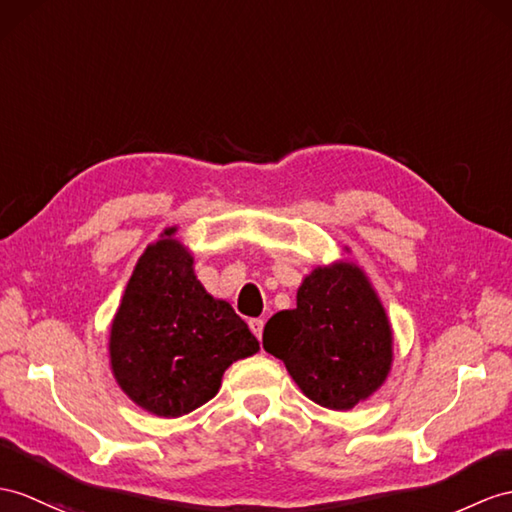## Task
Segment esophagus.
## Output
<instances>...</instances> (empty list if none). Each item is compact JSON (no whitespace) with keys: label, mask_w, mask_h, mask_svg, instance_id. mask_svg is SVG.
Returning a JSON list of instances; mask_svg holds the SVG:
<instances>
[{"label":"esophagus","mask_w":512,"mask_h":512,"mask_svg":"<svg viewBox=\"0 0 512 512\" xmlns=\"http://www.w3.org/2000/svg\"><path fill=\"white\" fill-rule=\"evenodd\" d=\"M249 330H252L258 339H263V330H265V321L263 319H249Z\"/></svg>","instance_id":"1"}]
</instances>
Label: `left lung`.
Listing matches in <instances>:
<instances>
[{
    "instance_id": "obj_1",
    "label": "left lung",
    "mask_w": 512,
    "mask_h": 512,
    "mask_svg": "<svg viewBox=\"0 0 512 512\" xmlns=\"http://www.w3.org/2000/svg\"><path fill=\"white\" fill-rule=\"evenodd\" d=\"M263 347L319 406L350 410L376 393L393 365V330L365 271L350 260L315 267L297 306L273 315Z\"/></svg>"
}]
</instances>
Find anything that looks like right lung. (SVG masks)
Instances as JSON below:
<instances>
[{
	"instance_id": "obj_1",
	"label": "right lung",
	"mask_w": 512,
	"mask_h": 512,
	"mask_svg": "<svg viewBox=\"0 0 512 512\" xmlns=\"http://www.w3.org/2000/svg\"><path fill=\"white\" fill-rule=\"evenodd\" d=\"M176 228L147 245L110 326V369L147 413L182 417L213 400L236 360L260 350L234 308L210 295Z\"/></svg>"
}]
</instances>
